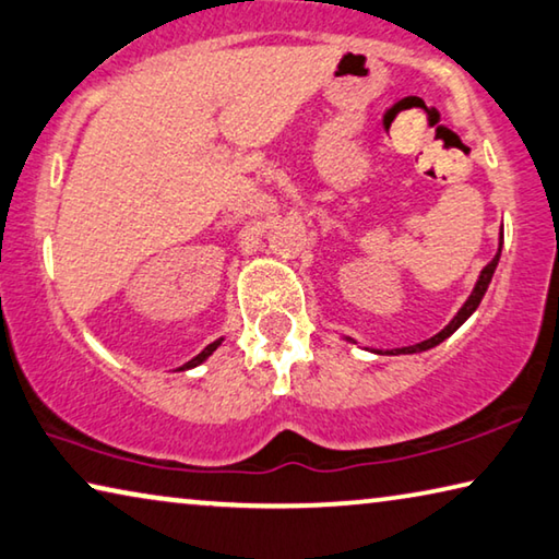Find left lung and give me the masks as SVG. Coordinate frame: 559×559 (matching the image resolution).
I'll list each match as a JSON object with an SVG mask.
<instances>
[{"instance_id": "1", "label": "left lung", "mask_w": 559, "mask_h": 559, "mask_svg": "<svg viewBox=\"0 0 559 559\" xmlns=\"http://www.w3.org/2000/svg\"><path fill=\"white\" fill-rule=\"evenodd\" d=\"M500 251H502V238H500ZM500 251H498V255H495V259L485 265L483 269V273H480V278H477V283H475V290L471 294V298L465 300V306L460 308L457 311V316L453 318V321H450L445 328H442V331L438 333V335H432V338H428V341H423V343H418V345H407V348H397V350H385V353H391V356H397V353H420V350H428V348H436L438 343H442L448 338V335H453L460 325H463L467 318H471L473 313H475V308L480 306V300H483V296H485V290H487V286H490V281H492V273H495V269H498V261H500ZM380 353V350H378Z\"/></svg>"}]
</instances>
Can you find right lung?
<instances>
[{"label": "right lung", "instance_id": "1", "mask_svg": "<svg viewBox=\"0 0 559 559\" xmlns=\"http://www.w3.org/2000/svg\"><path fill=\"white\" fill-rule=\"evenodd\" d=\"M218 345H221V338H218L216 343H211V345H206V348H203V350L199 353V356H197V358H191L189 362H186V366H183V368H193V366H199V362H203V360H206V358L211 356V353H214V350L218 348Z\"/></svg>", "mask_w": 559, "mask_h": 559}]
</instances>
